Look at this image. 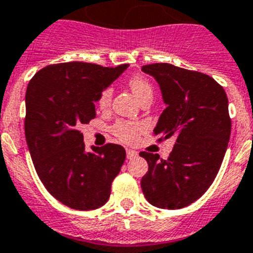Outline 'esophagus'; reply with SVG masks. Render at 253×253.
Listing matches in <instances>:
<instances>
[{"label":"esophagus","mask_w":253,"mask_h":253,"mask_svg":"<svg viewBox=\"0 0 253 253\" xmlns=\"http://www.w3.org/2000/svg\"><path fill=\"white\" fill-rule=\"evenodd\" d=\"M126 154H127V159H133V158L137 157V153H136L135 150H131V149H127Z\"/></svg>","instance_id":"34e87169"}]
</instances>
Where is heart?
I'll return each mask as SVG.
<instances>
[{
	"mask_svg": "<svg viewBox=\"0 0 253 253\" xmlns=\"http://www.w3.org/2000/svg\"><path fill=\"white\" fill-rule=\"evenodd\" d=\"M128 86L131 87L132 93L135 94L136 98L142 102L146 98H153V86H151L150 81L148 79L142 78V76H132L128 79ZM112 94L113 90L111 86H105L100 91L96 104L100 109L108 108L111 104ZM145 126L140 122H133V121H117L113 126L111 127V132L113 133L118 140L126 142V144H133L139 140L140 135L144 132Z\"/></svg>",
	"mask_w": 253,
	"mask_h": 253,
	"instance_id": "obj_1",
	"label": "heart"
}]
</instances>
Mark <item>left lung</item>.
I'll use <instances>...</instances> for the list:
<instances>
[{
  "label": "left lung",
  "instance_id": "left-lung-1",
  "mask_svg": "<svg viewBox=\"0 0 253 253\" xmlns=\"http://www.w3.org/2000/svg\"><path fill=\"white\" fill-rule=\"evenodd\" d=\"M141 70L155 78L167 104L154 135L160 136L159 141L175 136L167 159L140 153L149 164L142 192L157 208H186L211 186L227 151L232 127L227 94L203 72L170 63H151Z\"/></svg>",
  "mask_w": 253,
  "mask_h": 253
}]
</instances>
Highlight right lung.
<instances>
[{"mask_svg": "<svg viewBox=\"0 0 253 253\" xmlns=\"http://www.w3.org/2000/svg\"><path fill=\"white\" fill-rule=\"evenodd\" d=\"M128 65L87 62L49 65L26 89L25 137L37 174L48 192L75 210H94L109 199L126 158L121 145L86 151L80 128L95 118L100 91Z\"/></svg>", "mask_w": 253, "mask_h": 253, "instance_id": "obj_1", "label": "right lung"}]
</instances>
